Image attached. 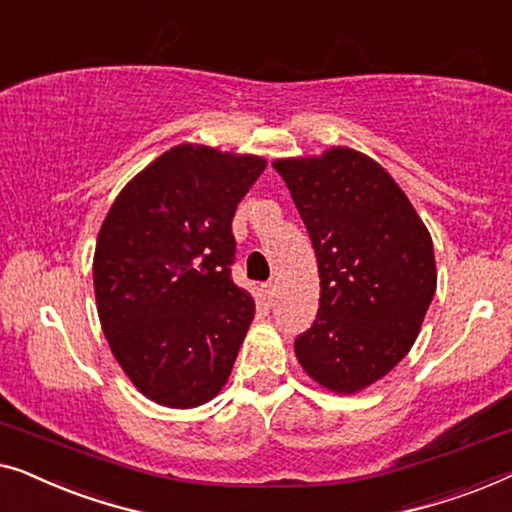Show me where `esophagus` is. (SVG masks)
I'll use <instances>...</instances> for the list:
<instances>
[{"mask_svg":"<svg viewBox=\"0 0 512 512\" xmlns=\"http://www.w3.org/2000/svg\"><path fill=\"white\" fill-rule=\"evenodd\" d=\"M264 297H266V301H269V304H273V299H276V285H273V283L264 285Z\"/></svg>","mask_w":512,"mask_h":512,"instance_id":"34e87169","label":"esophagus"}]
</instances>
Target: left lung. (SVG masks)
I'll return each instance as SVG.
<instances>
[{
	"instance_id": "obj_1",
	"label": "left lung",
	"mask_w": 512,
	"mask_h": 512,
	"mask_svg": "<svg viewBox=\"0 0 512 512\" xmlns=\"http://www.w3.org/2000/svg\"><path fill=\"white\" fill-rule=\"evenodd\" d=\"M311 236L320 308L294 352L308 376L352 394L392 371L436 292L431 236L392 176L350 148L278 160Z\"/></svg>"
}]
</instances>
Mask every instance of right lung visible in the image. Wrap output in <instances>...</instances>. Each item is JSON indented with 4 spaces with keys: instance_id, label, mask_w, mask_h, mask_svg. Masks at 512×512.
<instances>
[{
    "instance_id": "1",
    "label": "right lung",
    "mask_w": 512,
    "mask_h": 512,
    "mask_svg": "<svg viewBox=\"0 0 512 512\" xmlns=\"http://www.w3.org/2000/svg\"><path fill=\"white\" fill-rule=\"evenodd\" d=\"M266 167L253 155L176 146L113 201L95 250L104 336L129 380L169 408L211 401L255 318L232 280V220Z\"/></svg>"
}]
</instances>
